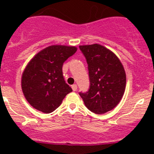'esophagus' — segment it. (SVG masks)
Masks as SVG:
<instances>
[{"mask_svg":"<svg viewBox=\"0 0 154 154\" xmlns=\"http://www.w3.org/2000/svg\"><path fill=\"white\" fill-rule=\"evenodd\" d=\"M72 90L74 91V92H75V91L77 90V85H76L75 84L72 85Z\"/></svg>","mask_w":154,"mask_h":154,"instance_id":"1","label":"esophagus"}]
</instances>
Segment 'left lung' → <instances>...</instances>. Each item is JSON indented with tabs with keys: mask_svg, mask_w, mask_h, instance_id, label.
<instances>
[{
	"mask_svg": "<svg viewBox=\"0 0 154 154\" xmlns=\"http://www.w3.org/2000/svg\"><path fill=\"white\" fill-rule=\"evenodd\" d=\"M89 68L90 87L79 95L85 106L96 114L115 108L126 89V76L123 64L115 53L99 44L80 45Z\"/></svg>",
	"mask_w": 154,
	"mask_h": 154,
	"instance_id": "left-lung-1",
	"label": "left lung"
}]
</instances>
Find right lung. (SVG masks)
<instances>
[{
  "label": "right lung",
  "instance_id": "1",
  "mask_svg": "<svg viewBox=\"0 0 154 154\" xmlns=\"http://www.w3.org/2000/svg\"><path fill=\"white\" fill-rule=\"evenodd\" d=\"M77 49L75 46L53 45L41 50L28 62L21 75V89L33 108L50 113L72 92L64 80L62 65Z\"/></svg>",
  "mask_w": 154,
  "mask_h": 154
}]
</instances>
